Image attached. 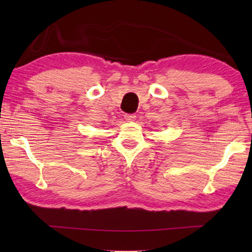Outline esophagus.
<instances>
[{"mask_svg":"<svg viewBox=\"0 0 252 252\" xmlns=\"http://www.w3.org/2000/svg\"><path fill=\"white\" fill-rule=\"evenodd\" d=\"M135 114H125V119H126V121H127V122H131V121H134L135 120Z\"/></svg>","mask_w":252,"mask_h":252,"instance_id":"34e87169","label":"esophagus"}]
</instances>
